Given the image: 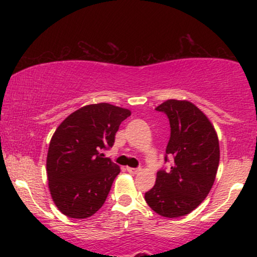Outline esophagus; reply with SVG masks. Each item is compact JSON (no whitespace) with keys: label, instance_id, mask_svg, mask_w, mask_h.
I'll return each instance as SVG.
<instances>
[{"label":"esophagus","instance_id":"obj_1","mask_svg":"<svg viewBox=\"0 0 257 257\" xmlns=\"http://www.w3.org/2000/svg\"><path fill=\"white\" fill-rule=\"evenodd\" d=\"M126 170H128V173L131 174H138L141 172L140 168H131V167H126Z\"/></svg>","mask_w":257,"mask_h":257}]
</instances>
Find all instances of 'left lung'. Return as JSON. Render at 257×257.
Returning <instances> with one entry per match:
<instances>
[{
  "mask_svg": "<svg viewBox=\"0 0 257 257\" xmlns=\"http://www.w3.org/2000/svg\"><path fill=\"white\" fill-rule=\"evenodd\" d=\"M156 110L169 118L172 133L166 152L174 163L170 170L157 173L145 200L161 216H185L213 187L220 162L219 138L204 112L188 100H166Z\"/></svg>",
  "mask_w": 257,
  "mask_h": 257,
  "instance_id": "obj_1",
  "label": "left lung"
}]
</instances>
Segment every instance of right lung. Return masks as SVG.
I'll return each mask as SVG.
<instances>
[{"label": "right lung", "mask_w": 257, "mask_h": 257, "mask_svg": "<svg viewBox=\"0 0 257 257\" xmlns=\"http://www.w3.org/2000/svg\"><path fill=\"white\" fill-rule=\"evenodd\" d=\"M132 114L107 102L85 105L59 124L47 153V178L57 208L67 217L85 219L105 203L120 169L105 158L119 124Z\"/></svg>", "instance_id": "right-lung-1"}]
</instances>
